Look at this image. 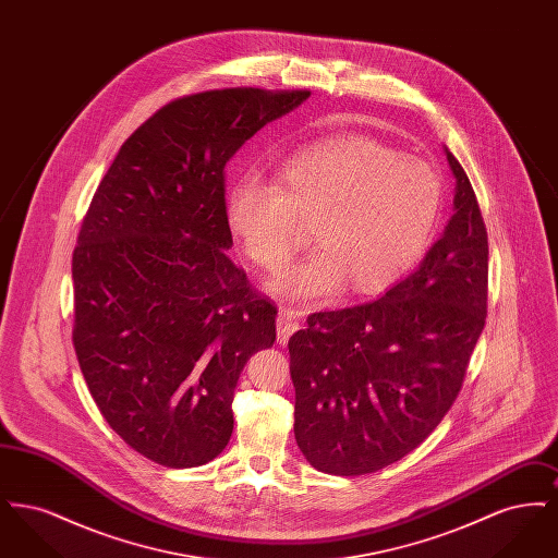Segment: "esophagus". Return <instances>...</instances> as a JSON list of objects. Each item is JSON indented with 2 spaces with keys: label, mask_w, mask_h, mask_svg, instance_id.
Wrapping results in <instances>:
<instances>
[{
  "label": "esophagus",
  "mask_w": 558,
  "mask_h": 558,
  "mask_svg": "<svg viewBox=\"0 0 558 558\" xmlns=\"http://www.w3.org/2000/svg\"><path fill=\"white\" fill-rule=\"evenodd\" d=\"M276 326H278V341L284 345V343H289L292 332H296L301 324H299V316L294 310H282L278 314Z\"/></svg>",
  "instance_id": "esophagus-1"
}]
</instances>
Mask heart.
<instances>
[{
	"label": "heart",
	"instance_id": "b5f03b06",
	"mask_svg": "<svg viewBox=\"0 0 558 558\" xmlns=\"http://www.w3.org/2000/svg\"><path fill=\"white\" fill-rule=\"evenodd\" d=\"M441 207V180L425 160L372 140H339L284 160L271 186L242 175L226 217L242 253L282 266L312 226L318 244L276 274V294L312 301L339 291L387 289L423 255Z\"/></svg>",
	"mask_w": 558,
	"mask_h": 558
}]
</instances>
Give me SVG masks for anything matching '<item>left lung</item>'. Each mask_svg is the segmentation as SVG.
Wrapping results in <instances>:
<instances>
[{"mask_svg":"<svg viewBox=\"0 0 558 558\" xmlns=\"http://www.w3.org/2000/svg\"><path fill=\"white\" fill-rule=\"evenodd\" d=\"M453 215L383 296L307 318L289 341L294 439L328 475H366L418 448L458 398L487 316V230L462 165Z\"/></svg>","mask_w":558,"mask_h":558,"instance_id":"left-lung-1","label":"left lung"}]
</instances>
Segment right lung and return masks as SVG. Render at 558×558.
<instances>
[{"label":"right lung","mask_w":558,"mask_h":558,"mask_svg":"<svg viewBox=\"0 0 558 558\" xmlns=\"http://www.w3.org/2000/svg\"><path fill=\"white\" fill-rule=\"evenodd\" d=\"M307 89H211L157 110L125 140L73 253V345L110 428L169 469L228 446L248 357L276 307L232 264L226 165Z\"/></svg>","instance_id":"obj_1"}]
</instances>
